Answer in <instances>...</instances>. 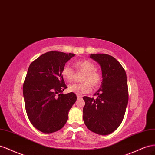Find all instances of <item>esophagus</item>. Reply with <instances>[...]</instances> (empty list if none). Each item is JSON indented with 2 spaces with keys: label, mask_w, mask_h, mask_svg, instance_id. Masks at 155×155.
I'll return each mask as SVG.
<instances>
[{
  "label": "esophagus",
  "mask_w": 155,
  "mask_h": 155,
  "mask_svg": "<svg viewBox=\"0 0 155 155\" xmlns=\"http://www.w3.org/2000/svg\"><path fill=\"white\" fill-rule=\"evenodd\" d=\"M77 99H81V98H82V96H81V95H77Z\"/></svg>",
  "instance_id": "obj_1"
}]
</instances>
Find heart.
<instances>
[{"label":"heart","mask_w":155,"mask_h":155,"mask_svg":"<svg viewBox=\"0 0 155 155\" xmlns=\"http://www.w3.org/2000/svg\"><path fill=\"white\" fill-rule=\"evenodd\" d=\"M74 68L78 72H83L81 83H75L68 86V91L77 95L87 94L94 88L99 87L102 82V76L96 70V65L91 61L85 60L77 61L74 64ZM62 77L68 82H72L74 77V71L68 65H64L61 69Z\"/></svg>","instance_id":"obj_1"}]
</instances>
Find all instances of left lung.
Segmentation results:
<instances>
[{"label":"left lung","mask_w":155,"mask_h":155,"mask_svg":"<svg viewBox=\"0 0 155 155\" xmlns=\"http://www.w3.org/2000/svg\"><path fill=\"white\" fill-rule=\"evenodd\" d=\"M90 58L100 65L103 81L94 95L84 96L83 119L90 130L108 135L116 130L124 117L129 101L125 69L113 56L106 54H91Z\"/></svg>","instance_id":"left-lung-1"}]
</instances>
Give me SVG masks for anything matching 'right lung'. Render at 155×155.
Here are the masks:
<instances>
[{
  "label": "right lung",
  "instance_id": "add662e5",
  "mask_svg": "<svg viewBox=\"0 0 155 155\" xmlns=\"http://www.w3.org/2000/svg\"><path fill=\"white\" fill-rule=\"evenodd\" d=\"M74 54L50 51L30 64L23 91L26 114L32 125L43 133L62 128L76 102L74 93L63 94L67 88L61 71Z\"/></svg>",
  "mask_w": 155,
  "mask_h": 155
}]
</instances>
